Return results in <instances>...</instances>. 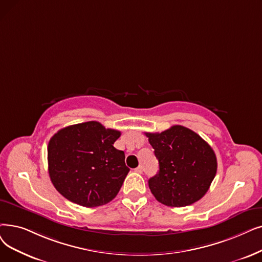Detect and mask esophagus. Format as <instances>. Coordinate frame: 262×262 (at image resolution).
<instances>
[{"instance_id": "1", "label": "esophagus", "mask_w": 262, "mask_h": 262, "mask_svg": "<svg viewBox=\"0 0 262 262\" xmlns=\"http://www.w3.org/2000/svg\"><path fill=\"white\" fill-rule=\"evenodd\" d=\"M142 170H143V169H142V166H138L137 168L135 169V171H136V172H138V173H141V172H142Z\"/></svg>"}]
</instances>
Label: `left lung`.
<instances>
[{
  "mask_svg": "<svg viewBox=\"0 0 262 262\" xmlns=\"http://www.w3.org/2000/svg\"><path fill=\"white\" fill-rule=\"evenodd\" d=\"M145 136L159 164L158 173L149 180L157 201L181 208L206 195L217 170L216 155L208 142L181 125Z\"/></svg>",
  "mask_w": 262,
  "mask_h": 262,
  "instance_id": "obj_1",
  "label": "left lung"
}]
</instances>
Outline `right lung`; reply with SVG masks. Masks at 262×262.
Segmentation results:
<instances>
[{
    "label": "right lung",
    "mask_w": 262,
    "mask_h": 262,
    "mask_svg": "<svg viewBox=\"0 0 262 262\" xmlns=\"http://www.w3.org/2000/svg\"><path fill=\"white\" fill-rule=\"evenodd\" d=\"M120 136L96 121L54 134L48 143V171L55 189L85 208L110 202L129 171L124 152L113 146Z\"/></svg>",
    "instance_id": "1"
}]
</instances>
